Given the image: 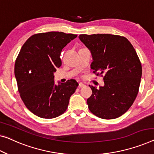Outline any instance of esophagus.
Segmentation results:
<instances>
[{"instance_id": "esophagus-1", "label": "esophagus", "mask_w": 154, "mask_h": 154, "mask_svg": "<svg viewBox=\"0 0 154 154\" xmlns=\"http://www.w3.org/2000/svg\"><path fill=\"white\" fill-rule=\"evenodd\" d=\"M85 86H86V85H85L84 84H83V83H79V88H82V87H84Z\"/></svg>"}]
</instances>
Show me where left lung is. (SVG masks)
<instances>
[{
    "mask_svg": "<svg viewBox=\"0 0 154 154\" xmlns=\"http://www.w3.org/2000/svg\"><path fill=\"white\" fill-rule=\"evenodd\" d=\"M79 38L90 50L93 72L104 75V86H89L93 92L87 100L89 110L105 120L122 116L136 100L142 77L134 48L127 38L113 34H80Z\"/></svg>",
    "mask_w": 154,
    "mask_h": 154,
    "instance_id": "obj_1",
    "label": "left lung"
}]
</instances>
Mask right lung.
I'll return each instance as SVG.
<instances>
[{
    "instance_id": "right-lung-1",
    "label": "right lung",
    "mask_w": 154,
    "mask_h": 154,
    "mask_svg": "<svg viewBox=\"0 0 154 154\" xmlns=\"http://www.w3.org/2000/svg\"><path fill=\"white\" fill-rule=\"evenodd\" d=\"M77 36L61 32L36 34L20 49L14 66L18 90L26 106L36 116L54 118L67 109L79 84L70 79L56 85L54 72L61 66V50Z\"/></svg>"
}]
</instances>
